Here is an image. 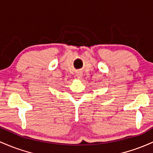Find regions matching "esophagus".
<instances>
[{
    "label": "esophagus",
    "instance_id": "obj_1",
    "mask_svg": "<svg viewBox=\"0 0 153 153\" xmlns=\"http://www.w3.org/2000/svg\"><path fill=\"white\" fill-rule=\"evenodd\" d=\"M76 76H77V78H79V79L82 78V72H80V71L77 72V73H76Z\"/></svg>",
    "mask_w": 153,
    "mask_h": 153
}]
</instances>
